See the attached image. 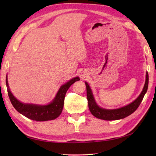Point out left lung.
<instances>
[{
    "label": "left lung",
    "mask_w": 156,
    "mask_h": 156,
    "mask_svg": "<svg viewBox=\"0 0 156 156\" xmlns=\"http://www.w3.org/2000/svg\"><path fill=\"white\" fill-rule=\"evenodd\" d=\"M148 82H149V76L147 72H146L145 76V82L143 90H142L139 97L134 100L133 102L129 103V105L124 106L121 108H115V109H107L102 108L97 105L93 93L91 90V88L88 84V82H85L86 87H87V94L88 99V105L89 107V110L92 115L98 119H102L106 121H112V120H119L128 117L131 115L137 110L139 106L143 100L144 95L147 92L148 88Z\"/></svg>",
    "instance_id": "left-lung-1"
}]
</instances>
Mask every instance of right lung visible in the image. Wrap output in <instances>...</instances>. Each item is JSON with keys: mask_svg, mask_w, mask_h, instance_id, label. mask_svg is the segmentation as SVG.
<instances>
[{"mask_svg": "<svg viewBox=\"0 0 156 156\" xmlns=\"http://www.w3.org/2000/svg\"><path fill=\"white\" fill-rule=\"evenodd\" d=\"M80 80V78L77 76L68 81L62 85L56 94L55 97L51 102L47 105H37L31 103H24L19 101L12 94L8 84L7 75L6 76V84L7 87L8 94L13 107L25 117L36 121H46L54 120L58 117L62 113L64 107V98L66 92L70 86L75 82Z\"/></svg>", "mask_w": 156, "mask_h": 156, "instance_id": "1", "label": "right lung"}]
</instances>
